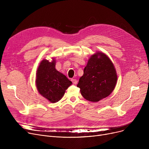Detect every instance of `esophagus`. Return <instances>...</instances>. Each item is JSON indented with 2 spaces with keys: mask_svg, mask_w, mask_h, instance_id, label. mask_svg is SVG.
I'll list each match as a JSON object with an SVG mask.
<instances>
[{
  "mask_svg": "<svg viewBox=\"0 0 149 149\" xmlns=\"http://www.w3.org/2000/svg\"><path fill=\"white\" fill-rule=\"evenodd\" d=\"M71 81H72V82L73 83V84H77V80H76V79H72V80H71Z\"/></svg>",
  "mask_w": 149,
  "mask_h": 149,
  "instance_id": "1",
  "label": "esophagus"
}]
</instances>
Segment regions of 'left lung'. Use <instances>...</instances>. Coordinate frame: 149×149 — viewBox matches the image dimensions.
I'll use <instances>...</instances> for the list:
<instances>
[{
    "label": "left lung",
    "mask_w": 149,
    "mask_h": 149,
    "mask_svg": "<svg viewBox=\"0 0 149 149\" xmlns=\"http://www.w3.org/2000/svg\"><path fill=\"white\" fill-rule=\"evenodd\" d=\"M117 79L116 69L111 60L104 53L98 51L88 60L77 87L86 100L98 102L112 92Z\"/></svg>",
    "instance_id": "1"
}]
</instances>
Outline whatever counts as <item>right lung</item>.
<instances>
[{"label":"right lung","instance_id":"right-lung-1","mask_svg":"<svg viewBox=\"0 0 149 149\" xmlns=\"http://www.w3.org/2000/svg\"><path fill=\"white\" fill-rule=\"evenodd\" d=\"M49 61L43 59L36 71V85L38 92L50 103H57L64 95L72 81L56 69L54 58Z\"/></svg>","mask_w":149,"mask_h":149}]
</instances>
